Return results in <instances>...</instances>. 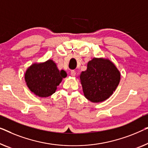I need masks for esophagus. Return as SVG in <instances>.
I'll use <instances>...</instances> for the list:
<instances>
[{"instance_id":"1","label":"esophagus","mask_w":148,"mask_h":148,"mask_svg":"<svg viewBox=\"0 0 148 148\" xmlns=\"http://www.w3.org/2000/svg\"><path fill=\"white\" fill-rule=\"evenodd\" d=\"M71 75L72 77H75L76 75V72L75 71H71Z\"/></svg>"}]
</instances>
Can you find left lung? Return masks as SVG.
<instances>
[{
	"label": "left lung",
	"mask_w": 148,
	"mask_h": 148,
	"mask_svg": "<svg viewBox=\"0 0 148 148\" xmlns=\"http://www.w3.org/2000/svg\"><path fill=\"white\" fill-rule=\"evenodd\" d=\"M85 97L93 103L108 99L120 81L121 73L110 59L93 58L79 76Z\"/></svg>",
	"instance_id": "left-lung-1"
}]
</instances>
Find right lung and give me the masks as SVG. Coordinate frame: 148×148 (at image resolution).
<instances>
[{
    "label": "right lung",
    "instance_id": "add662e5",
    "mask_svg": "<svg viewBox=\"0 0 148 148\" xmlns=\"http://www.w3.org/2000/svg\"><path fill=\"white\" fill-rule=\"evenodd\" d=\"M67 77L64 70L59 71L53 60L33 63L25 73V80L29 89L40 97H47L55 93L63 78Z\"/></svg>",
    "mask_w": 148,
    "mask_h": 148
}]
</instances>
